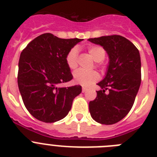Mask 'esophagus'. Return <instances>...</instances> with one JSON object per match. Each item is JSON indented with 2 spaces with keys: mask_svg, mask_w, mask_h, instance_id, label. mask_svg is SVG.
<instances>
[{
  "mask_svg": "<svg viewBox=\"0 0 157 157\" xmlns=\"http://www.w3.org/2000/svg\"><path fill=\"white\" fill-rule=\"evenodd\" d=\"M86 91H87V88L85 86H82V93H85Z\"/></svg>",
  "mask_w": 157,
  "mask_h": 157,
  "instance_id": "esophagus-1",
  "label": "esophagus"
}]
</instances>
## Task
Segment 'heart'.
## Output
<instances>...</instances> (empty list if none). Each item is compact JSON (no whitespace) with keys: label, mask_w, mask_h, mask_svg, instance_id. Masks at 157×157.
<instances>
[{"label":"heart","mask_w":157,"mask_h":157,"mask_svg":"<svg viewBox=\"0 0 157 157\" xmlns=\"http://www.w3.org/2000/svg\"><path fill=\"white\" fill-rule=\"evenodd\" d=\"M88 52L91 57L96 62H101L105 59V51L103 48L97 45H91L88 47ZM77 56L78 49L76 48H72L68 53L67 54L66 62L69 68L75 69L77 67ZM74 81L76 83L81 84L83 86H89L98 81L99 78V75L98 72L92 71H83L81 70H77L73 74Z\"/></svg>","instance_id":"b5f03b06"}]
</instances>
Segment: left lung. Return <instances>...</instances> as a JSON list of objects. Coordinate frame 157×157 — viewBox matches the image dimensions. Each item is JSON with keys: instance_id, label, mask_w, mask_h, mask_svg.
<instances>
[{"instance_id": "obj_1", "label": "left lung", "mask_w": 157, "mask_h": 157, "mask_svg": "<svg viewBox=\"0 0 157 157\" xmlns=\"http://www.w3.org/2000/svg\"><path fill=\"white\" fill-rule=\"evenodd\" d=\"M103 47L109 56L105 76L98 83L101 88L89 104L92 118L105 125L114 124L125 117L134 105L141 85V57L131 41L120 35L89 38ZM109 90L108 94L105 90Z\"/></svg>"}]
</instances>
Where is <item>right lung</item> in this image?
<instances>
[{"instance_id":"right-lung-1","label":"right lung","mask_w":157,"mask_h":157,"mask_svg":"<svg viewBox=\"0 0 157 157\" xmlns=\"http://www.w3.org/2000/svg\"><path fill=\"white\" fill-rule=\"evenodd\" d=\"M82 39H63L50 33L30 41L20 54L18 86L28 112L40 121L62 120L82 92L81 86L60 87L72 79L67 54Z\"/></svg>"}]
</instances>
